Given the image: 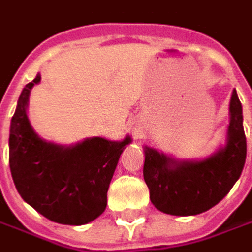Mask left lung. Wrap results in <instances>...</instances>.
<instances>
[{
  "label": "left lung",
  "instance_id": "left-lung-1",
  "mask_svg": "<svg viewBox=\"0 0 252 252\" xmlns=\"http://www.w3.org/2000/svg\"><path fill=\"white\" fill-rule=\"evenodd\" d=\"M144 180L157 210L170 215H197L222 200L240 178L245 164L247 141L243 107L237 91L229 99L225 144L201 159H180L144 145Z\"/></svg>",
  "mask_w": 252,
  "mask_h": 252
}]
</instances>
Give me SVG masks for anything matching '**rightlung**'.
<instances>
[{
  "mask_svg": "<svg viewBox=\"0 0 252 252\" xmlns=\"http://www.w3.org/2000/svg\"><path fill=\"white\" fill-rule=\"evenodd\" d=\"M41 75L24 87L9 126V168L23 200L58 224L84 225L107 207V191L120 156L132 138L91 137L72 145L44 140L34 131L27 108Z\"/></svg>",
  "mask_w": 252,
  "mask_h": 252,
  "instance_id": "add662e5",
  "label": "right lung"
}]
</instances>
